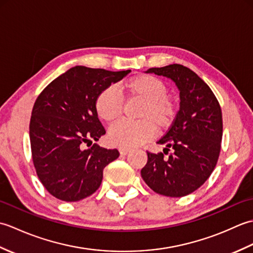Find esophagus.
Listing matches in <instances>:
<instances>
[{
    "instance_id": "obj_1",
    "label": "esophagus",
    "mask_w": 253,
    "mask_h": 253,
    "mask_svg": "<svg viewBox=\"0 0 253 253\" xmlns=\"http://www.w3.org/2000/svg\"><path fill=\"white\" fill-rule=\"evenodd\" d=\"M129 151H130V149H128V148H120L121 155H126Z\"/></svg>"
}]
</instances>
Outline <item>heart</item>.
Wrapping results in <instances>:
<instances>
[{
    "mask_svg": "<svg viewBox=\"0 0 253 253\" xmlns=\"http://www.w3.org/2000/svg\"><path fill=\"white\" fill-rule=\"evenodd\" d=\"M122 88L128 99L142 102L138 112L140 122H120L113 125L109 131L112 144L122 148L137 147L152 139L155 129L164 132L173 126L177 106L168 96L169 90L162 80L140 75L128 80ZM94 107L100 120L114 123L123 113V101L116 89L110 85L96 96Z\"/></svg>",
    "mask_w": 253,
    "mask_h": 253,
    "instance_id": "obj_1",
    "label": "heart"
}]
</instances>
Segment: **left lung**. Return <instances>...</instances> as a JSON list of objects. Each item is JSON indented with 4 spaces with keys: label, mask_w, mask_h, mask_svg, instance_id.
<instances>
[{
    "label": "left lung",
    "mask_w": 253,
    "mask_h": 253,
    "mask_svg": "<svg viewBox=\"0 0 253 253\" xmlns=\"http://www.w3.org/2000/svg\"><path fill=\"white\" fill-rule=\"evenodd\" d=\"M146 73L173 80L180 106L173 126L158 141L169 155L164 159L162 152H147L141 177L160 195L184 197L201 187L217 163L223 136L221 106L209 85L186 66L171 64Z\"/></svg>",
    "instance_id": "1"
}]
</instances>
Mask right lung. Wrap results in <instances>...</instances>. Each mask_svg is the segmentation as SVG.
<instances>
[{
  "instance_id": "right-lung-1",
  "label": "right lung",
  "mask_w": 253,
  "mask_h": 253,
  "mask_svg": "<svg viewBox=\"0 0 253 253\" xmlns=\"http://www.w3.org/2000/svg\"><path fill=\"white\" fill-rule=\"evenodd\" d=\"M130 72L75 66L37 98L29 125L32 161L53 197L75 202L91 196L101 185L105 166L120 157L116 149L84 146L105 135L95 112L96 96Z\"/></svg>"
}]
</instances>
